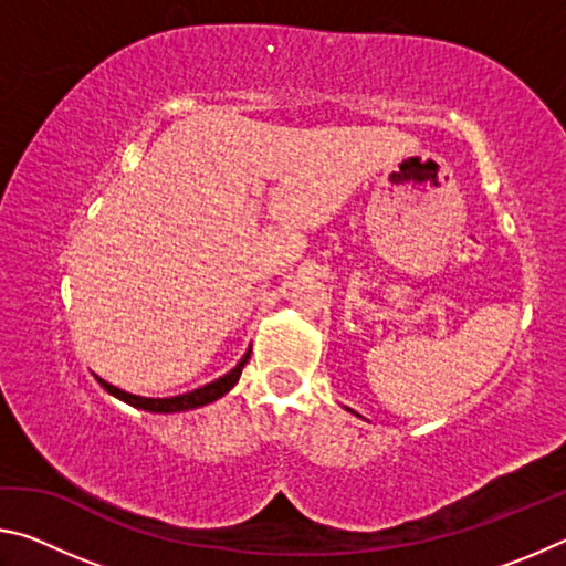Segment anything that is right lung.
Wrapping results in <instances>:
<instances>
[{
	"label": "right lung",
	"instance_id": "right-lung-1",
	"mask_svg": "<svg viewBox=\"0 0 566 566\" xmlns=\"http://www.w3.org/2000/svg\"><path fill=\"white\" fill-rule=\"evenodd\" d=\"M249 354H252V352H247L244 357L239 359L237 367L229 369L224 377H219L214 381H209V385H205V387H197V389L185 391V395H177V397H165V399L137 397V395H129V391L117 389L114 385H109V381H104L99 377H97V381H99L104 389L109 391V395H114V397L122 399V401H127V405H132V407L147 409V411H165V415H167V411H185V409L205 407V405H209V401H214V399H219L222 395H227V391L237 385L239 375H242L244 364L249 361Z\"/></svg>",
	"mask_w": 566,
	"mask_h": 566
}]
</instances>
